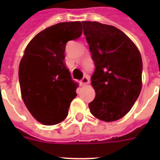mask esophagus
Here are the masks:
<instances>
[{
  "label": "esophagus",
  "instance_id": "obj_1",
  "mask_svg": "<svg viewBox=\"0 0 160 160\" xmlns=\"http://www.w3.org/2000/svg\"><path fill=\"white\" fill-rule=\"evenodd\" d=\"M89 82H90V80H89V78L87 77V76H84V77L82 78V79L80 81L81 86H85V85L88 84Z\"/></svg>",
  "mask_w": 160,
  "mask_h": 160
}]
</instances>
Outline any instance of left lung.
Masks as SVG:
<instances>
[{"mask_svg":"<svg viewBox=\"0 0 160 160\" xmlns=\"http://www.w3.org/2000/svg\"><path fill=\"white\" fill-rule=\"evenodd\" d=\"M95 70L91 85L95 98L89 103L98 119L113 122L128 114L142 88V62L138 48L113 25L82 22Z\"/></svg>","mask_w":160,"mask_h":160,"instance_id":"obj_1","label":"left lung"}]
</instances>
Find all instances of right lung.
<instances>
[{"label": "right lung", "mask_w": 160, "mask_h": 160, "mask_svg": "<svg viewBox=\"0 0 160 160\" xmlns=\"http://www.w3.org/2000/svg\"><path fill=\"white\" fill-rule=\"evenodd\" d=\"M82 32V22H62L38 33L25 48L18 72L22 97L31 114L44 125L63 121L77 96L78 84L64 62L65 49Z\"/></svg>", "instance_id": "add662e5"}]
</instances>
